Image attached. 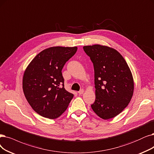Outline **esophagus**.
<instances>
[{"instance_id": "esophagus-1", "label": "esophagus", "mask_w": 154, "mask_h": 154, "mask_svg": "<svg viewBox=\"0 0 154 154\" xmlns=\"http://www.w3.org/2000/svg\"><path fill=\"white\" fill-rule=\"evenodd\" d=\"M83 92H84V90H83V89H82V90H79V91L78 92V93L79 95H82V94H83Z\"/></svg>"}]
</instances>
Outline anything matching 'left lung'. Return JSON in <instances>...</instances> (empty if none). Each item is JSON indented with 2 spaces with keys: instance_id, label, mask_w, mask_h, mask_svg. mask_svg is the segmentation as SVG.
Segmentation results:
<instances>
[{
  "instance_id": "1",
  "label": "left lung",
  "mask_w": 154,
  "mask_h": 154,
  "mask_svg": "<svg viewBox=\"0 0 154 154\" xmlns=\"http://www.w3.org/2000/svg\"><path fill=\"white\" fill-rule=\"evenodd\" d=\"M94 64L95 114L109 119L120 114L131 101L134 91L132 73L125 59L116 49L105 45L84 46Z\"/></svg>"
}]
</instances>
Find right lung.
<instances>
[{
  "label": "right lung",
  "mask_w": 154,
  "mask_h": 154,
  "mask_svg": "<svg viewBox=\"0 0 154 154\" xmlns=\"http://www.w3.org/2000/svg\"><path fill=\"white\" fill-rule=\"evenodd\" d=\"M77 49L59 46L46 48L36 55L24 71V96L35 111L44 118H59L74 97L64 88L62 69Z\"/></svg>",
  "instance_id": "add662e5"
}]
</instances>
